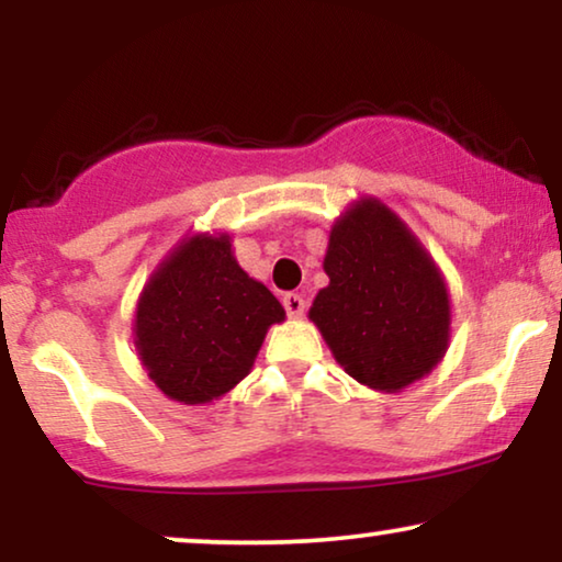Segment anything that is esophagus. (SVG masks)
<instances>
[{"mask_svg":"<svg viewBox=\"0 0 562 562\" xmlns=\"http://www.w3.org/2000/svg\"><path fill=\"white\" fill-rule=\"evenodd\" d=\"M283 306H286L289 317L299 319L306 310V302H304V296H299V294H283Z\"/></svg>","mask_w":562,"mask_h":562,"instance_id":"34e87169","label":"esophagus"}]
</instances>
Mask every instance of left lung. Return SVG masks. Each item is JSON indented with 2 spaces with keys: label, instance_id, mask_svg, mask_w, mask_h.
Listing matches in <instances>:
<instances>
[{
  "label": "left lung",
  "instance_id": "1",
  "mask_svg": "<svg viewBox=\"0 0 562 562\" xmlns=\"http://www.w3.org/2000/svg\"><path fill=\"white\" fill-rule=\"evenodd\" d=\"M329 283L310 319L358 383L396 394L432 373L450 345V294L419 237L381 199L360 196L329 229Z\"/></svg>",
  "mask_w": 562,
  "mask_h": 562
}]
</instances>
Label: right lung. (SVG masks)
I'll use <instances>...</instances> for the list:
<instances>
[{"mask_svg":"<svg viewBox=\"0 0 562 562\" xmlns=\"http://www.w3.org/2000/svg\"><path fill=\"white\" fill-rule=\"evenodd\" d=\"M279 299L250 279L227 233L187 235L160 260L135 306V350L150 381L173 402L210 404L256 363Z\"/></svg>","mask_w":562,"mask_h":562,"instance_id":"obj_1","label":"right lung"}]
</instances>
